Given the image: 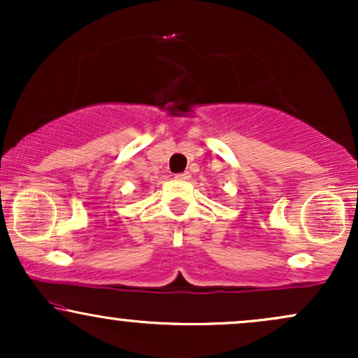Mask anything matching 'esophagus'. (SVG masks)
Segmentation results:
<instances>
[{
  "label": "esophagus",
  "instance_id": "obj_1",
  "mask_svg": "<svg viewBox=\"0 0 358 358\" xmlns=\"http://www.w3.org/2000/svg\"><path fill=\"white\" fill-rule=\"evenodd\" d=\"M175 178L176 180H188V178H190V173H188V171H183V173H176Z\"/></svg>",
  "mask_w": 358,
  "mask_h": 358
}]
</instances>
